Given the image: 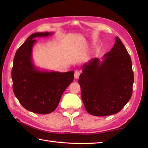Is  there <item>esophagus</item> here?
I'll return each instance as SVG.
<instances>
[{"instance_id": "esophagus-1", "label": "esophagus", "mask_w": 148, "mask_h": 148, "mask_svg": "<svg viewBox=\"0 0 148 148\" xmlns=\"http://www.w3.org/2000/svg\"><path fill=\"white\" fill-rule=\"evenodd\" d=\"M79 75H80V72L79 71L76 70L74 71V78L75 79H77V78L79 77Z\"/></svg>"}]
</instances>
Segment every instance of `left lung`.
<instances>
[{
    "label": "left lung",
    "mask_w": 148,
    "mask_h": 148,
    "mask_svg": "<svg viewBox=\"0 0 148 148\" xmlns=\"http://www.w3.org/2000/svg\"><path fill=\"white\" fill-rule=\"evenodd\" d=\"M102 59L84 64L78 80L84 108L97 116L120 111L131 98L134 83L130 56L119 37Z\"/></svg>",
    "instance_id": "1"
}]
</instances>
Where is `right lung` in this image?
I'll use <instances>...</instances> for the list:
<instances>
[{
  "mask_svg": "<svg viewBox=\"0 0 148 148\" xmlns=\"http://www.w3.org/2000/svg\"><path fill=\"white\" fill-rule=\"evenodd\" d=\"M52 32L31 34L16 52L12 69V89L24 108L46 114L54 111L63 93L74 79V71H40L32 62L35 38L52 35Z\"/></svg>",
  "mask_w": 148,
  "mask_h": 148,
  "instance_id": "right-lung-1",
  "label": "right lung"
}]
</instances>
